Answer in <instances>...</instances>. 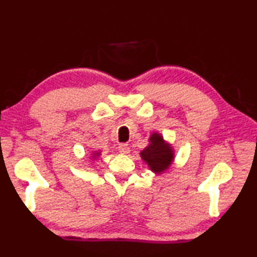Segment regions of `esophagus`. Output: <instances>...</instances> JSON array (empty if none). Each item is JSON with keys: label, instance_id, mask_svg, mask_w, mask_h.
I'll list each match as a JSON object with an SVG mask.
<instances>
[{"label": "esophagus", "instance_id": "obj_1", "mask_svg": "<svg viewBox=\"0 0 257 257\" xmlns=\"http://www.w3.org/2000/svg\"><path fill=\"white\" fill-rule=\"evenodd\" d=\"M118 151L121 155H128L130 152V147L127 144H121V145L118 146Z\"/></svg>", "mask_w": 257, "mask_h": 257}]
</instances>
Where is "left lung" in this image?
I'll use <instances>...</instances> for the list:
<instances>
[{"instance_id": "obj_1", "label": "left lung", "mask_w": 257, "mask_h": 257, "mask_svg": "<svg viewBox=\"0 0 257 257\" xmlns=\"http://www.w3.org/2000/svg\"><path fill=\"white\" fill-rule=\"evenodd\" d=\"M140 157L152 172L161 174L171 167L174 160V151L172 146L168 144L160 134L152 133L149 145L140 152Z\"/></svg>"}]
</instances>
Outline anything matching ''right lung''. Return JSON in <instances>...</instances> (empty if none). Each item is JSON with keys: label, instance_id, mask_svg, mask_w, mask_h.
I'll use <instances>...</instances> for the list:
<instances>
[{"label": "right lung", "instance_id": "1", "mask_svg": "<svg viewBox=\"0 0 257 257\" xmlns=\"http://www.w3.org/2000/svg\"><path fill=\"white\" fill-rule=\"evenodd\" d=\"M99 156H100V151H92L90 154L91 159H96V158H98Z\"/></svg>", "mask_w": 257, "mask_h": 257}]
</instances>
